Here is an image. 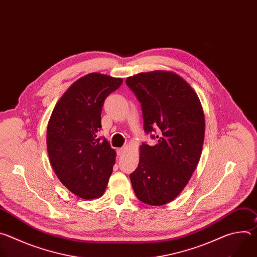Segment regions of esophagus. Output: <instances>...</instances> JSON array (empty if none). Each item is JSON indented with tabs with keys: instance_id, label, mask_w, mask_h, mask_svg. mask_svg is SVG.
Here are the masks:
<instances>
[{
	"instance_id": "esophagus-1",
	"label": "esophagus",
	"mask_w": 257,
	"mask_h": 257,
	"mask_svg": "<svg viewBox=\"0 0 257 257\" xmlns=\"http://www.w3.org/2000/svg\"><path fill=\"white\" fill-rule=\"evenodd\" d=\"M125 150H126V148L125 146H123V148H121V149H118V151H117V154H118V156H123V154L125 153Z\"/></svg>"
}]
</instances>
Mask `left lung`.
Instances as JSON below:
<instances>
[{
	"instance_id": "1",
	"label": "left lung",
	"mask_w": 257,
	"mask_h": 257,
	"mask_svg": "<svg viewBox=\"0 0 257 257\" xmlns=\"http://www.w3.org/2000/svg\"><path fill=\"white\" fill-rule=\"evenodd\" d=\"M126 84L141 103L144 131L157 128L156 145L142 143L137 169L130 174L137 198L164 205L185 188L202 151L205 121L194 89L171 71L139 73Z\"/></svg>"
}]
</instances>
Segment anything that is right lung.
I'll return each instance as SVG.
<instances>
[{
  "label": "right lung",
  "instance_id": "add662e5",
  "mask_svg": "<svg viewBox=\"0 0 257 257\" xmlns=\"http://www.w3.org/2000/svg\"><path fill=\"white\" fill-rule=\"evenodd\" d=\"M122 82L100 73L79 78L59 99L48 124L51 165L62 184L83 199L100 197L113 172L116 152L97 134L104 99Z\"/></svg>",
  "mask_w": 257,
  "mask_h": 257
}]
</instances>
